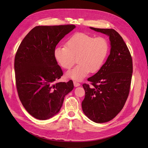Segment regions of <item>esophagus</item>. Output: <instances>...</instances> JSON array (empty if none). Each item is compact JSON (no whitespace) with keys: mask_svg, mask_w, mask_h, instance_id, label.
I'll return each instance as SVG.
<instances>
[{"mask_svg":"<svg viewBox=\"0 0 148 148\" xmlns=\"http://www.w3.org/2000/svg\"><path fill=\"white\" fill-rule=\"evenodd\" d=\"M73 84H74L75 87H78L80 86V84L77 82H73Z\"/></svg>","mask_w":148,"mask_h":148,"instance_id":"1","label":"esophagus"}]
</instances>
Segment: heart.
<instances>
[{
  "mask_svg": "<svg viewBox=\"0 0 148 148\" xmlns=\"http://www.w3.org/2000/svg\"><path fill=\"white\" fill-rule=\"evenodd\" d=\"M108 52L109 44L105 38L77 33L68 39L65 47H57L53 56L57 64L66 70L75 64L77 59L78 65L66 72V77L81 81L89 72L95 73L101 69Z\"/></svg>",
  "mask_w": 148,
  "mask_h": 148,
  "instance_id": "obj_1",
  "label": "heart"
}]
</instances>
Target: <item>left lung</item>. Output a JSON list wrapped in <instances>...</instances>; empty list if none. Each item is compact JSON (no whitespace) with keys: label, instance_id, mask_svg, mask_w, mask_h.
<instances>
[{"label":"left lung","instance_id":"left-lung-1","mask_svg":"<svg viewBox=\"0 0 148 148\" xmlns=\"http://www.w3.org/2000/svg\"><path fill=\"white\" fill-rule=\"evenodd\" d=\"M90 29L109 37L110 51L101 69L83 84L84 114L96 123L113 119L123 109L129 95L133 73L132 58L121 36L113 29Z\"/></svg>","mask_w":148,"mask_h":148}]
</instances>
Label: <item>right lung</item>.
I'll use <instances>...</instances> for the list:
<instances>
[{
  "mask_svg": "<svg viewBox=\"0 0 148 148\" xmlns=\"http://www.w3.org/2000/svg\"><path fill=\"white\" fill-rule=\"evenodd\" d=\"M76 26H38L21 41L15 57L16 86L20 100L33 117L47 120L56 115L65 96L73 89L72 80L56 83L63 72L53 51Z\"/></svg>",
  "mask_w": 148,
  "mask_h": 148,
  "instance_id": "obj_1",
  "label": "right lung"
}]
</instances>
